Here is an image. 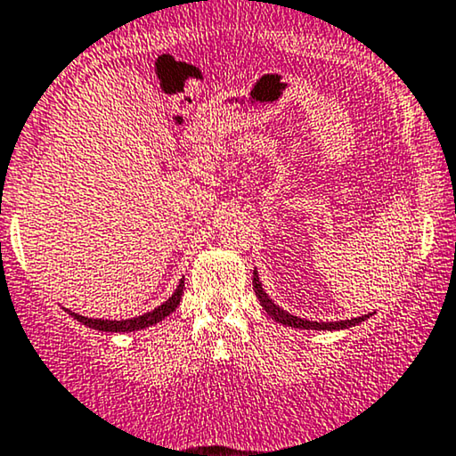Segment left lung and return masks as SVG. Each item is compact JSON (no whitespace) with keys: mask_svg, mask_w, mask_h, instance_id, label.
I'll use <instances>...</instances> for the list:
<instances>
[{"mask_svg":"<svg viewBox=\"0 0 456 456\" xmlns=\"http://www.w3.org/2000/svg\"><path fill=\"white\" fill-rule=\"evenodd\" d=\"M252 286H255V292H256L258 301H261L263 309L267 311V315H271V320L280 322V324H284V326L301 328V330H343V328H351V326L360 324V322H364V320H368L372 315V314H368V315H362V318H351V320H341V322H309V320H301V318H297V315H290V314H288V311L281 309L280 305H275L273 301H271L267 292H265L261 280H258L256 269H255V273H252Z\"/></svg>","mask_w":456,"mask_h":456,"instance_id":"obj_1","label":"left lung"}]
</instances>
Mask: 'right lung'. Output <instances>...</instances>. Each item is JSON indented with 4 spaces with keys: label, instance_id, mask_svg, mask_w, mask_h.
Listing matches in <instances>:
<instances>
[{
    "label": "right lung",
    "instance_id": "1",
    "mask_svg": "<svg viewBox=\"0 0 456 456\" xmlns=\"http://www.w3.org/2000/svg\"><path fill=\"white\" fill-rule=\"evenodd\" d=\"M183 286H185V278L178 281L176 290L172 292V297L164 305H159V307H155L153 311H147V314L138 315V318H130V320H94V318H86V315L73 314V311H69V309L67 311H69V315H71L73 320L82 322L84 326L92 328V330H99V332H134V330H142V328L158 324V322H161L164 318H168L172 311H175L178 305H181Z\"/></svg>",
    "mask_w": 456,
    "mask_h": 456
}]
</instances>
